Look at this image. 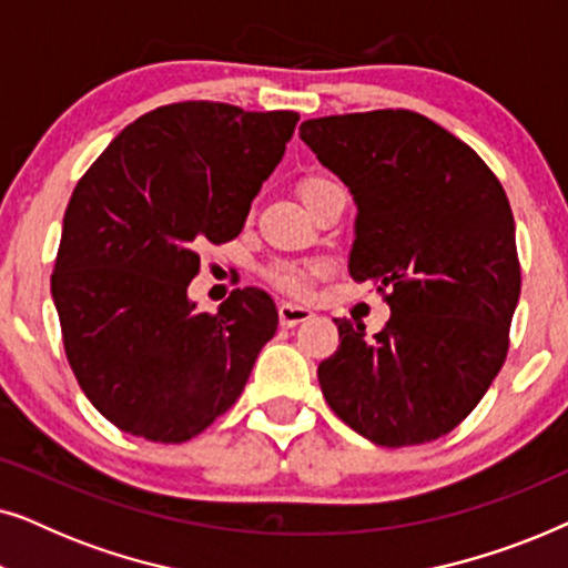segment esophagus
Returning <instances> with one entry per match:
<instances>
[{"instance_id": "esophagus-1", "label": "esophagus", "mask_w": 568, "mask_h": 568, "mask_svg": "<svg viewBox=\"0 0 568 568\" xmlns=\"http://www.w3.org/2000/svg\"><path fill=\"white\" fill-rule=\"evenodd\" d=\"M310 317H313V310L305 305H294V302H282V305H278V323H282L284 328L305 323Z\"/></svg>"}]
</instances>
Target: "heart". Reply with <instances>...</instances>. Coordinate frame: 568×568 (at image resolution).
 I'll use <instances>...</instances> for the list:
<instances>
[{"instance_id": "b5f03b06", "label": "heart", "mask_w": 568, "mask_h": 568, "mask_svg": "<svg viewBox=\"0 0 568 568\" xmlns=\"http://www.w3.org/2000/svg\"><path fill=\"white\" fill-rule=\"evenodd\" d=\"M328 185H331L328 178L307 175L300 181V196H302V201H305L310 196H315L317 191L328 189ZM317 274H321V266H315V263H297V261L276 263V266L268 268L271 282H274L278 290H284L290 294H305L307 284L313 282Z\"/></svg>"}]
</instances>
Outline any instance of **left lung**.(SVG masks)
Returning a JSON list of instances; mask_svg holds the SVG:
<instances>
[{
    "label": "left lung",
    "mask_w": 568,
    "mask_h": 568,
    "mask_svg": "<svg viewBox=\"0 0 568 568\" xmlns=\"http://www.w3.org/2000/svg\"><path fill=\"white\" fill-rule=\"evenodd\" d=\"M300 139L354 196L348 274L390 290L375 336L336 317L341 344L317 367L325 400L379 447L439 439L507 359L523 282L507 193L468 144L414 111L310 119Z\"/></svg>",
    "instance_id": "obj_1"
}]
</instances>
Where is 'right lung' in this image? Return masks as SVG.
I'll list each match as a JSON object with an SVG mask.
<instances>
[{
    "label": "right lung",
    "mask_w": 568,
    "mask_h": 568,
    "mask_svg": "<svg viewBox=\"0 0 568 568\" xmlns=\"http://www.w3.org/2000/svg\"><path fill=\"white\" fill-rule=\"evenodd\" d=\"M300 115L189 100L129 123L69 199L51 297L67 359L121 432L178 445L240 398L278 313L235 290L196 313L199 247L243 230Z\"/></svg>",
    "instance_id": "1"
}]
</instances>
